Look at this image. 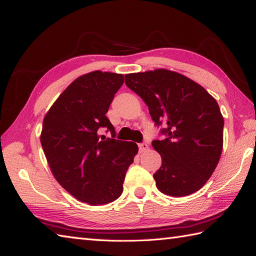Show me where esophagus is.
<instances>
[{
  "instance_id": "esophagus-1",
  "label": "esophagus",
  "mask_w": 256,
  "mask_h": 256,
  "mask_svg": "<svg viewBox=\"0 0 256 256\" xmlns=\"http://www.w3.org/2000/svg\"><path fill=\"white\" fill-rule=\"evenodd\" d=\"M138 147H139V152H144L148 149V144L146 142H142L138 144Z\"/></svg>"
}]
</instances>
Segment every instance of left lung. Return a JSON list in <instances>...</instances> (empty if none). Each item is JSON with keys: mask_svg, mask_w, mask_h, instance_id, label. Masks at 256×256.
I'll use <instances>...</instances> for the list:
<instances>
[{"mask_svg": "<svg viewBox=\"0 0 256 256\" xmlns=\"http://www.w3.org/2000/svg\"><path fill=\"white\" fill-rule=\"evenodd\" d=\"M124 82L148 106L166 138L154 140L162 166L154 174L164 194L182 197L203 187L223 149L224 118L203 86L178 72L157 69L124 76Z\"/></svg>", "mask_w": 256, "mask_h": 256, "instance_id": "obj_1", "label": "left lung"}]
</instances>
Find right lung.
I'll use <instances>...</instances> for the list:
<instances>
[{"label": "right lung", "mask_w": 256, "mask_h": 256, "mask_svg": "<svg viewBox=\"0 0 256 256\" xmlns=\"http://www.w3.org/2000/svg\"><path fill=\"white\" fill-rule=\"evenodd\" d=\"M124 76L92 71L76 78L43 119L41 144L58 182L89 205L112 203L122 195L128 167L137 155V144L114 139L106 114ZM112 132L98 137V129Z\"/></svg>", "instance_id": "add662e5"}]
</instances>
